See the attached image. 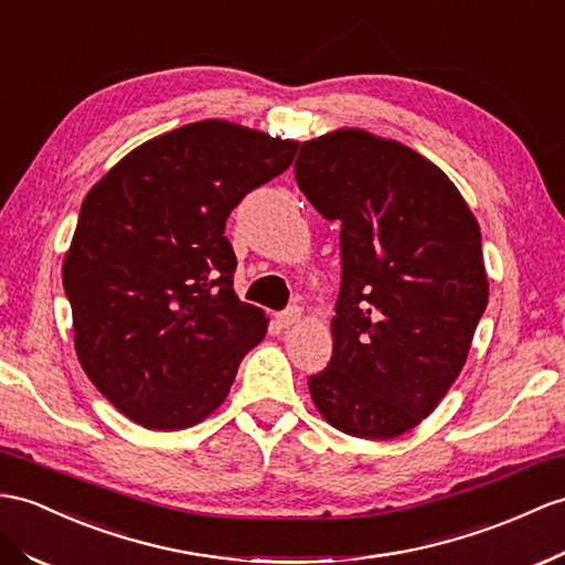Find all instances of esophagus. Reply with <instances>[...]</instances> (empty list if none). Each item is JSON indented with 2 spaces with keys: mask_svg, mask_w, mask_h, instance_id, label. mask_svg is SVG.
I'll return each instance as SVG.
<instances>
[{
  "mask_svg": "<svg viewBox=\"0 0 565 565\" xmlns=\"http://www.w3.org/2000/svg\"><path fill=\"white\" fill-rule=\"evenodd\" d=\"M275 319H278L280 328H292L301 319V309L299 307H287L285 311H280L278 316H275Z\"/></svg>",
  "mask_w": 565,
  "mask_h": 565,
  "instance_id": "34e87169",
  "label": "esophagus"
}]
</instances>
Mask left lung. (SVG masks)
Masks as SVG:
<instances>
[{
    "mask_svg": "<svg viewBox=\"0 0 565 565\" xmlns=\"http://www.w3.org/2000/svg\"><path fill=\"white\" fill-rule=\"evenodd\" d=\"M297 184L340 220L333 356L309 379L338 431L386 441L444 401L489 301L477 217L409 146L342 127L301 143Z\"/></svg>",
    "mask_w": 565,
    "mask_h": 565,
    "instance_id": "obj_1",
    "label": "left lung"
}]
</instances>
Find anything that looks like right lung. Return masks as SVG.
I'll return each instance as SVG.
<instances>
[{"instance_id":"1","label":"right lung","mask_w":565,"mask_h":565,"mask_svg":"<svg viewBox=\"0 0 565 565\" xmlns=\"http://www.w3.org/2000/svg\"><path fill=\"white\" fill-rule=\"evenodd\" d=\"M299 143L225 119L134 148L81 203L62 282L86 376L153 431L196 426L225 403L264 309L239 301L225 220L290 168Z\"/></svg>"}]
</instances>
